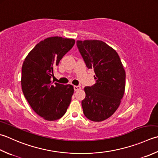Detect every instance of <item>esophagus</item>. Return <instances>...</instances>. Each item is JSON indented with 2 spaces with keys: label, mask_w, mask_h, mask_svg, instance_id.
Segmentation results:
<instances>
[{
  "label": "esophagus",
  "mask_w": 158,
  "mask_h": 158,
  "mask_svg": "<svg viewBox=\"0 0 158 158\" xmlns=\"http://www.w3.org/2000/svg\"><path fill=\"white\" fill-rule=\"evenodd\" d=\"M81 86H79V85H75L74 86V89H75V91H78L79 89H81Z\"/></svg>",
  "instance_id": "obj_1"
}]
</instances>
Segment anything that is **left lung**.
<instances>
[{"label":"left lung","instance_id":"1","mask_svg":"<svg viewBox=\"0 0 158 158\" xmlns=\"http://www.w3.org/2000/svg\"><path fill=\"white\" fill-rule=\"evenodd\" d=\"M77 45L86 66L96 75L95 84L84 88L83 114L92 121H103L116 112L124 95L125 69L116 51L101 40H77Z\"/></svg>","mask_w":158,"mask_h":158}]
</instances>
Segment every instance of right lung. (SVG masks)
<instances>
[{
    "label": "right lung",
    "instance_id": "obj_1",
    "mask_svg": "<svg viewBox=\"0 0 158 158\" xmlns=\"http://www.w3.org/2000/svg\"><path fill=\"white\" fill-rule=\"evenodd\" d=\"M75 43L74 39L58 36L46 38L35 46L23 62L21 85L24 97L34 112L48 121L61 118L70 103L73 86L52 85L51 78Z\"/></svg>",
    "mask_w": 158,
    "mask_h": 158
}]
</instances>
